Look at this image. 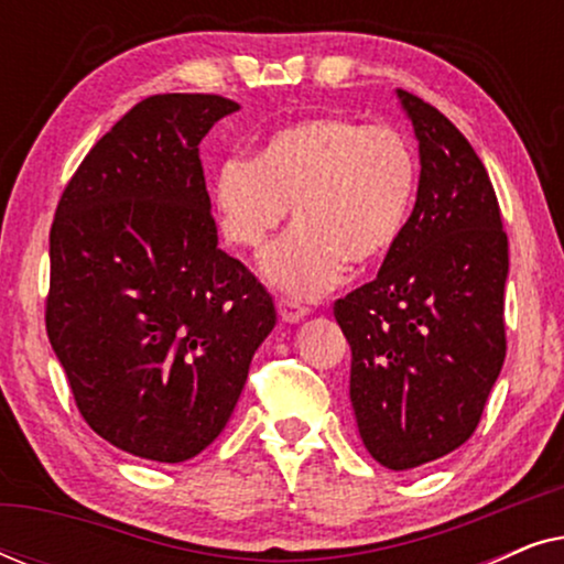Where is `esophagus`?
<instances>
[{
	"mask_svg": "<svg viewBox=\"0 0 564 564\" xmlns=\"http://www.w3.org/2000/svg\"><path fill=\"white\" fill-rule=\"evenodd\" d=\"M276 311H280V318L284 323H300L307 315V307L295 303V300H290V297L276 300Z\"/></svg>",
	"mask_w": 564,
	"mask_h": 564,
	"instance_id": "obj_1",
	"label": "esophagus"
}]
</instances>
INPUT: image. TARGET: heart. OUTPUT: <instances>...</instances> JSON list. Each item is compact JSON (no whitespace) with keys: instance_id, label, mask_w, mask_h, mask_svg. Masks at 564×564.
I'll return each mask as SVG.
<instances>
[{"instance_id":"b5f03b06","label":"heart","mask_w":564,"mask_h":564,"mask_svg":"<svg viewBox=\"0 0 564 564\" xmlns=\"http://www.w3.org/2000/svg\"><path fill=\"white\" fill-rule=\"evenodd\" d=\"M419 164L388 122L307 118L276 130L249 159L215 169L210 197L228 243L259 251L292 210L295 230L264 257V274L297 297L341 282L346 264L369 269L403 236Z\"/></svg>"}]
</instances>
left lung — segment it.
<instances>
[{"label": "left lung", "instance_id": "8db88e82", "mask_svg": "<svg viewBox=\"0 0 564 564\" xmlns=\"http://www.w3.org/2000/svg\"><path fill=\"white\" fill-rule=\"evenodd\" d=\"M421 156L408 226L380 274L336 300L367 452L413 469L473 436L506 359L508 238L490 176L436 107L398 89Z\"/></svg>", "mask_w": 564, "mask_h": 564}]
</instances>
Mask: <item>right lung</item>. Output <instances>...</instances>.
<instances>
[{
    "label": "right lung",
    "instance_id": "add662e5",
    "mask_svg": "<svg viewBox=\"0 0 564 564\" xmlns=\"http://www.w3.org/2000/svg\"><path fill=\"white\" fill-rule=\"evenodd\" d=\"M241 110L156 95L99 138L51 228L45 328L91 431L151 462L192 459L234 413L276 311L218 249L199 141Z\"/></svg>",
    "mask_w": 564,
    "mask_h": 564
}]
</instances>
